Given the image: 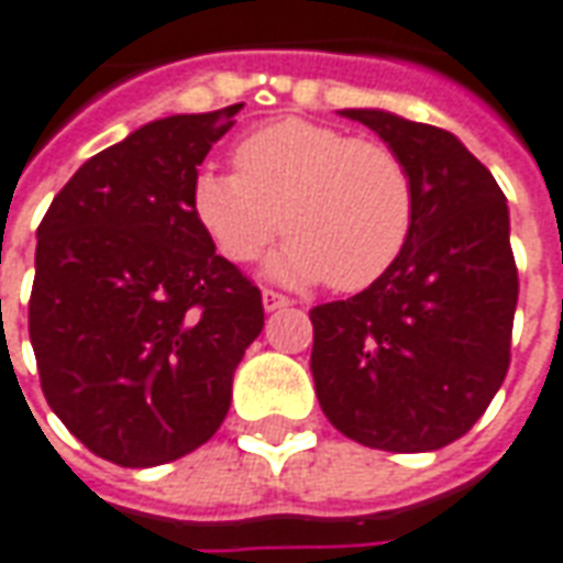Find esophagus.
Here are the masks:
<instances>
[{
  "label": "esophagus",
  "mask_w": 563,
  "mask_h": 563,
  "mask_svg": "<svg viewBox=\"0 0 563 563\" xmlns=\"http://www.w3.org/2000/svg\"><path fill=\"white\" fill-rule=\"evenodd\" d=\"M262 305H265V310H280V308H289V305H292V301H289V298H286V295H280V292H274V289H265V292H262Z\"/></svg>",
  "instance_id": "34e87169"
}]
</instances>
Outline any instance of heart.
<instances>
[{
  "label": "heart",
  "instance_id": "obj_1",
  "mask_svg": "<svg viewBox=\"0 0 563 563\" xmlns=\"http://www.w3.org/2000/svg\"><path fill=\"white\" fill-rule=\"evenodd\" d=\"M238 173L200 170L191 207L228 262H255L274 238V280H329L360 292L402 255L415 225V186L405 161L377 140L286 118L243 136Z\"/></svg>",
  "mask_w": 563,
  "mask_h": 563
}]
</instances>
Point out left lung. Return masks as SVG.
I'll list each match as a JSON object with an SVG mask.
<instances>
[{
	"label": "left lung",
	"mask_w": 563,
	"mask_h": 563,
	"mask_svg": "<svg viewBox=\"0 0 563 563\" xmlns=\"http://www.w3.org/2000/svg\"><path fill=\"white\" fill-rule=\"evenodd\" d=\"M341 115L405 161L415 225L380 280L310 310L317 399L360 445L435 451L470 432L509 368L518 271L506 195L454 133L384 109Z\"/></svg>",
	"instance_id": "obj_1"
}]
</instances>
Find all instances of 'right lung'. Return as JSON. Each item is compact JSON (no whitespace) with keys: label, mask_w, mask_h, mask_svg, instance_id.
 I'll use <instances>...</instances> for the list:
<instances>
[{"label":"right lung","mask_w":563,"mask_h":563,"mask_svg":"<svg viewBox=\"0 0 563 563\" xmlns=\"http://www.w3.org/2000/svg\"><path fill=\"white\" fill-rule=\"evenodd\" d=\"M241 106L148 121L85 161L35 231L30 341L81 445L145 470L222 427L262 292L200 228L198 167Z\"/></svg>","instance_id":"obj_1"}]
</instances>
